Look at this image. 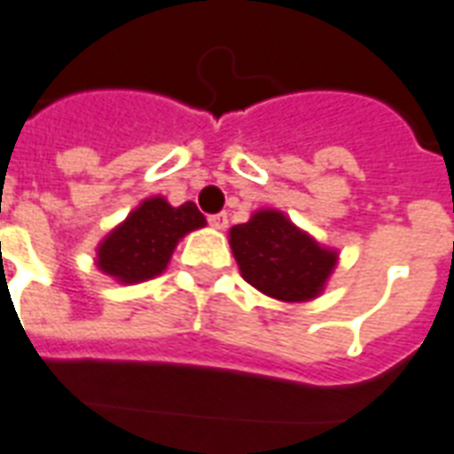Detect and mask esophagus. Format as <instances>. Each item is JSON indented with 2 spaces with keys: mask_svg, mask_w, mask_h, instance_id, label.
Instances as JSON below:
<instances>
[{
  "mask_svg": "<svg viewBox=\"0 0 454 454\" xmlns=\"http://www.w3.org/2000/svg\"><path fill=\"white\" fill-rule=\"evenodd\" d=\"M209 226L216 228V231H223V228L228 226V214H226V211H221V214H214V216H209Z\"/></svg>",
  "mask_w": 454,
  "mask_h": 454,
  "instance_id": "obj_1",
  "label": "esophagus"
}]
</instances>
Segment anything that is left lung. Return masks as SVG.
Listing matches in <instances>:
<instances>
[{"label":"left lung","instance_id":"obj_1","mask_svg":"<svg viewBox=\"0 0 454 454\" xmlns=\"http://www.w3.org/2000/svg\"><path fill=\"white\" fill-rule=\"evenodd\" d=\"M243 278L270 298L305 303L322 295L339 253L325 247L278 209H257L228 231Z\"/></svg>","mask_w":454,"mask_h":454}]
</instances>
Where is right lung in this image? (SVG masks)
<instances>
[{
  "label": "right lung",
  "instance_id": "1",
  "mask_svg": "<svg viewBox=\"0 0 454 454\" xmlns=\"http://www.w3.org/2000/svg\"><path fill=\"white\" fill-rule=\"evenodd\" d=\"M204 226L194 201L173 207L166 197H149L100 240L96 267L127 286L149 281L163 274L177 243Z\"/></svg>",
  "mask_w": 454,
  "mask_h": 454
}]
</instances>
